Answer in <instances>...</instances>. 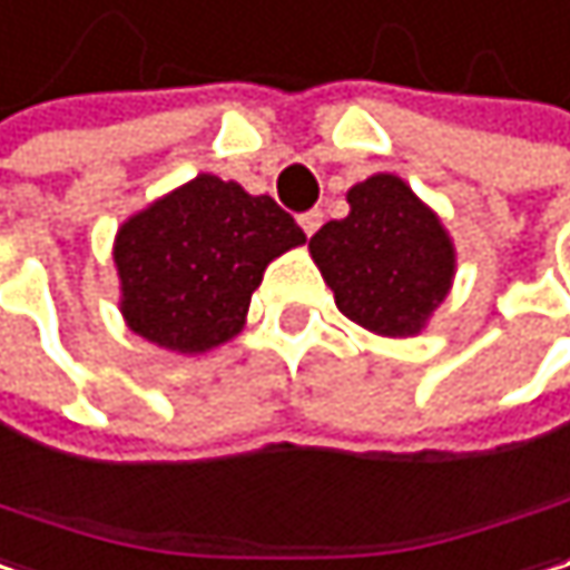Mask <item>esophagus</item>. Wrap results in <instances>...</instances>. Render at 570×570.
<instances>
[{
  "label": "esophagus",
  "mask_w": 570,
  "mask_h": 570,
  "mask_svg": "<svg viewBox=\"0 0 570 570\" xmlns=\"http://www.w3.org/2000/svg\"><path fill=\"white\" fill-rule=\"evenodd\" d=\"M321 219H324V213H321V209H308V213H302V216H298V223H302L305 236H315V233H318Z\"/></svg>",
  "instance_id": "34e87169"
}]
</instances>
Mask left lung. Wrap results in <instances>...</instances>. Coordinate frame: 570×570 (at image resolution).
<instances>
[{"label":"left lung","mask_w":570,"mask_h":570,"mask_svg":"<svg viewBox=\"0 0 570 570\" xmlns=\"http://www.w3.org/2000/svg\"><path fill=\"white\" fill-rule=\"evenodd\" d=\"M347 203L351 213L324 223L308 243L341 315L387 337L416 334L453 282L446 229L391 174L357 183Z\"/></svg>","instance_id":"1"}]
</instances>
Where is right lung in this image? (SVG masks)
Masks as SVG:
<instances>
[{
	"instance_id": "add662e5",
	"label": "right lung",
	"mask_w": 570,
	"mask_h": 570,
	"mask_svg": "<svg viewBox=\"0 0 570 570\" xmlns=\"http://www.w3.org/2000/svg\"><path fill=\"white\" fill-rule=\"evenodd\" d=\"M302 243V226L272 196L199 174L120 226V312L160 347L209 351L239 334L265 265Z\"/></svg>"
}]
</instances>
